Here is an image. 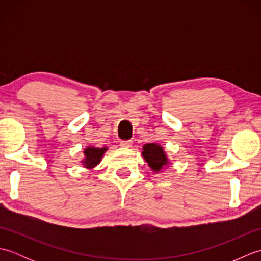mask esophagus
<instances>
[{
  "instance_id": "34e87169",
  "label": "esophagus",
  "mask_w": 261,
  "mask_h": 261,
  "mask_svg": "<svg viewBox=\"0 0 261 261\" xmlns=\"http://www.w3.org/2000/svg\"><path fill=\"white\" fill-rule=\"evenodd\" d=\"M121 146L124 147V148H130L132 146V141L131 140H122Z\"/></svg>"
}]
</instances>
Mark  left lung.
Listing matches in <instances>:
<instances>
[{
  "mask_svg": "<svg viewBox=\"0 0 261 261\" xmlns=\"http://www.w3.org/2000/svg\"><path fill=\"white\" fill-rule=\"evenodd\" d=\"M142 156L154 171H159L168 163L164 149L159 145H156V143H147V145L143 146Z\"/></svg>",
  "mask_w": 261,
  "mask_h": 261,
  "instance_id": "1",
  "label": "left lung"
}]
</instances>
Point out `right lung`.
Returning <instances> with one entry per match:
<instances>
[{"label": "right lung", "mask_w": 261, "mask_h": 261, "mask_svg": "<svg viewBox=\"0 0 261 261\" xmlns=\"http://www.w3.org/2000/svg\"><path fill=\"white\" fill-rule=\"evenodd\" d=\"M107 148H94V147H88L85 149V159L83 160V163L85 164V167H94V166L97 165L101 162V158L103 153L107 151Z\"/></svg>", "instance_id": "right-lung-1"}]
</instances>
